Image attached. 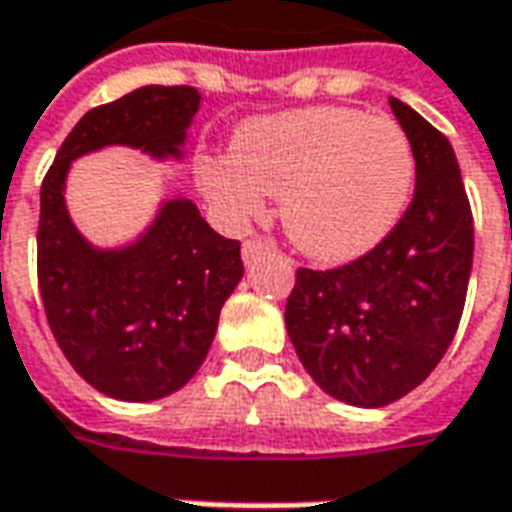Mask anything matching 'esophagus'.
Listing matches in <instances>:
<instances>
[{"instance_id":"1","label":"esophagus","mask_w":512,"mask_h":512,"mask_svg":"<svg viewBox=\"0 0 512 512\" xmlns=\"http://www.w3.org/2000/svg\"><path fill=\"white\" fill-rule=\"evenodd\" d=\"M271 249H274V244H268V241H263V238H249V241H244L241 255H244V263H255L257 257L266 255V252H271Z\"/></svg>"}]
</instances>
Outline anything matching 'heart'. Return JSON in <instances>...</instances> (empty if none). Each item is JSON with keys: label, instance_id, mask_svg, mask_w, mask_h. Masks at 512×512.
Instances as JSON below:
<instances>
[{"label": "heart", "instance_id": "1", "mask_svg": "<svg viewBox=\"0 0 512 512\" xmlns=\"http://www.w3.org/2000/svg\"><path fill=\"white\" fill-rule=\"evenodd\" d=\"M414 150L389 117L310 106L238 128L230 156H202L197 175L230 224L282 197V227L304 255L343 263L395 230L414 189Z\"/></svg>", "mask_w": 512, "mask_h": 512}]
</instances>
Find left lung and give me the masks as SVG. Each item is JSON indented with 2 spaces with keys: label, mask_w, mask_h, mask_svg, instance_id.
Wrapping results in <instances>:
<instances>
[{
  "label": "left lung",
  "mask_w": 512,
  "mask_h": 512,
  "mask_svg": "<svg viewBox=\"0 0 512 512\" xmlns=\"http://www.w3.org/2000/svg\"><path fill=\"white\" fill-rule=\"evenodd\" d=\"M389 106L414 150V200L354 263L299 268L285 307L290 343L312 381L359 408L389 406L433 373L458 332L474 255L450 139L403 101Z\"/></svg>",
  "instance_id": "8db88e82"
}]
</instances>
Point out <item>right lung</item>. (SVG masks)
Returning a JSON list of instances; mask_svg holds the SVG:
<instances>
[{
  "mask_svg": "<svg viewBox=\"0 0 512 512\" xmlns=\"http://www.w3.org/2000/svg\"><path fill=\"white\" fill-rule=\"evenodd\" d=\"M202 95L147 84L73 126L40 186L38 285L51 334L73 370L117 400H158L200 370L219 312L244 277L241 244L186 197H172L134 244L98 249L73 224L65 178L79 156L126 145L183 158Z\"/></svg>",
  "mask_w": 512,
  "mask_h": 512,
  "instance_id": "right-lung-1",
  "label": "right lung"
}]
</instances>
